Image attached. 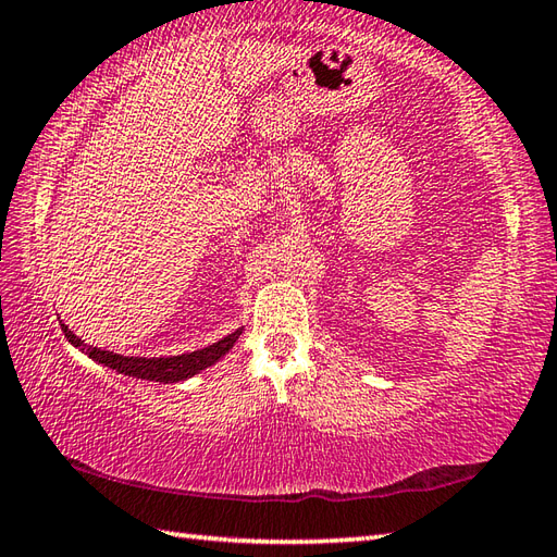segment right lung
<instances>
[{"label":"right lung","mask_w":557,"mask_h":557,"mask_svg":"<svg viewBox=\"0 0 557 557\" xmlns=\"http://www.w3.org/2000/svg\"><path fill=\"white\" fill-rule=\"evenodd\" d=\"M62 330L71 345L78 347L83 354H88L92 361L108 366V369H112L116 373L140 377V381H156V383H180L200 371H206L208 366L218 363L224 354L234 347V342L242 335V327H239V330H234L232 335L212 342V345H208L203 349L176 354V357H124V354L86 345V342L76 337L74 330H69V325H64V323H62Z\"/></svg>","instance_id":"add662e5"}]
</instances>
